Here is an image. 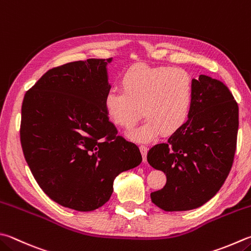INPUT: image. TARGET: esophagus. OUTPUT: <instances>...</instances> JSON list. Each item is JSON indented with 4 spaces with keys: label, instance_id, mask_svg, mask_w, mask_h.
<instances>
[{
    "label": "esophagus",
    "instance_id": "34e87169",
    "mask_svg": "<svg viewBox=\"0 0 251 251\" xmlns=\"http://www.w3.org/2000/svg\"><path fill=\"white\" fill-rule=\"evenodd\" d=\"M140 151L142 153V156H143V160H144V162H146V155H148V151H149L148 146L140 145Z\"/></svg>",
    "mask_w": 251,
    "mask_h": 251
}]
</instances>
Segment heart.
I'll use <instances>...</instances> for the list:
<instances>
[{"mask_svg":"<svg viewBox=\"0 0 251 251\" xmlns=\"http://www.w3.org/2000/svg\"><path fill=\"white\" fill-rule=\"evenodd\" d=\"M120 86L121 91L107 92L103 108L112 124L122 129L133 126L143 111L145 121L127 133L135 142H151L162 132L173 134L190 116L195 85L186 70L136 63L122 75Z\"/></svg>","mask_w":251,"mask_h":251,"instance_id":"obj_1","label":"heart"}]
</instances>
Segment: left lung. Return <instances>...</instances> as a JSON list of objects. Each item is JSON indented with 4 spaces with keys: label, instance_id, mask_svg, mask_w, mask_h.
<instances>
[{
    "label": "left lung",
    "instance_id": "1",
    "mask_svg": "<svg viewBox=\"0 0 251 251\" xmlns=\"http://www.w3.org/2000/svg\"><path fill=\"white\" fill-rule=\"evenodd\" d=\"M188 120L166 143L154 145L148 162L166 175L151 199L167 212L197 209L212 199L230 172L237 144L238 105L228 87L206 75L193 78Z\"/></svg>",
    "mask_w": 251,
    "mask_h": 251
}]
</instances>
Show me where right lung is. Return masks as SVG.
<instances>
[{
	"label": "right lung",
	"mask_w": 251,
	"mask_h": 251,
	"mask_svg": "<svg viewBox=\"0 0 251 251\" xmlns=\"http://www.w3.org/2000/svg\"><path fill=\"white\" fill-rule=\"evenodd\" d=\"M111 60L51 69L24 97L21 143L26 162L42 191L72 210L102 206L118 175L142 162L138 146L118 135L103 108Z\"/></svg>",
	"instance_id": "1"
}]
</instances>
